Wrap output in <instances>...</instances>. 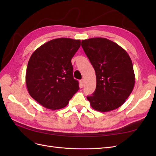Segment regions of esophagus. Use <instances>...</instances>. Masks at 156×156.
I'll list each match as a JSON object with an SVG mask.
<instances>
[{"label":"esophagus","mask_w":156,"mask_h":156,"mask_svg":"<svg viewBox=\"0 0 156 156\" xmlns=\"http://www.w3.org/2000/svg\"><path fill=\"white\" fill-rule=\"evenodd\" d=\"M84 80L81 79V81H80V87L83 88L84 87Z\"/></svg>","instance_id":"34e87169"}]
</instances>
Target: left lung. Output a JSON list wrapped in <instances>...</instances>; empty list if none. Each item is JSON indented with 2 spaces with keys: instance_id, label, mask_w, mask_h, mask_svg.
<instances>
[{
  "instance_id": "left-lung-1",
  "label": "left lung",
  "mask_w": 156,
  "mask_h": 156,
  "mask_svg": "<svg viewBox=\"0 0 156 156\" xmlns=\"http://www.w3.org/2000/svg\"><path fill=\"white\" fill-rule=\"evenodd\" d=\"M81 46L96 75V88L87 96L96 111L108 112L120 107L135 86V73L129 55L120 45L104 37L82 40Z\"/></svg>"
}]
</instances>
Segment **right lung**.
<instances>
[{
	"instance_id": "1",
	"label": "right lung",
	"mask_w": 156,
	"mask_h": 156,
	"mask_svg": "<svg viewBox=\"0 0 156 156\" xmlns=\"http://www.w3.org/2000/svg\"><path fill=\"white\" fill-rule=\"evenodd\" d=\"M81 41L71 38L52 40L31 55L26 72V84L30 96L51 110L66 106L79 89L73 76L71 60Z\"/></svg>"
}]
</instances>
